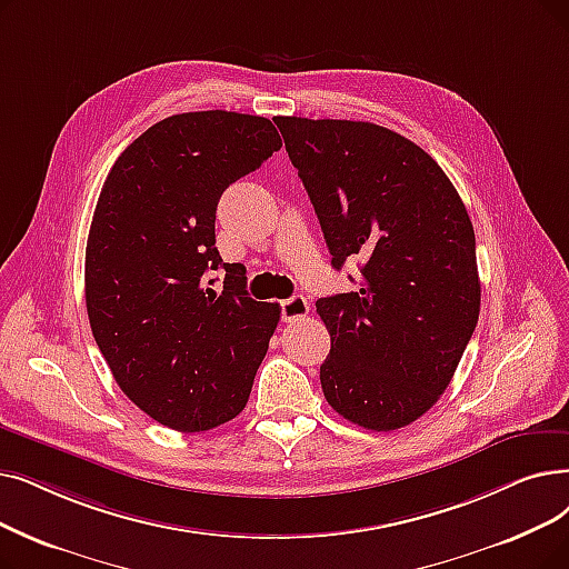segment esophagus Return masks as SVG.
I'll use <instances>...</instances> for the list:
<instances>
[{"mask_svg":"<svg viewBox=\"0 0 569 569\" xmlns=\"http://www.w3.org/2000/svg\"><path fill=\"white\" fill-rule=\"evenodd\" d=\"M309 316V302L302 295H292V298L281 302V318L286 323H295V320H302Z\"/></svg>","mask_w":569,"mask_h":569,"instance_id":"1","label":"esophagus"}]
</instances>
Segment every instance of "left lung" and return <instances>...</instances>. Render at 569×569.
Here are the masks:
<instances>
[{"label": "left lung", "instance_id": "8db88e82", "mask_svg": "<svg viewBox=\"0 0 569 569\" xmlns=\"http://www.w3.org/2000/svg\"><path fill=\"white\" fill-rule=\"evenodd\" d=\"M320 220L332 267L362 260L358 290L320 298L330 332L328 405L388 432L447 390L477 328L481 283L472 220L421 146L362 120L277 116Z\"/></svg>", "mask_w": 569, "mask_h": 569}]
</instances>
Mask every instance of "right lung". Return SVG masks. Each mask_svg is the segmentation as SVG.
Segmentation results:
<instances>
[{"label":"right lung","mask_w":569,"mask_h":569,"mask_svg":"<svg viewBox=\"0 0 569 569\" xmlns=\"http://www.w3.org/2000/svg\"><path fill=\"white\" fill-rule=\"evenodd\" d=\"M279 148L262 116H169L120 153L97 200L86 246L92 337L120 390L171 430L234 418L277 330L279 305L249 298L243 264L216 249V207ZM213 268L227 271L218 296Z\"/></svg>","instance_id":"add662e5"}]
</instances>
